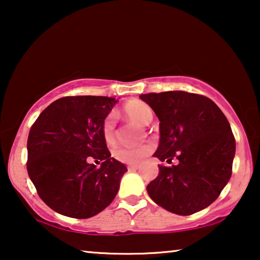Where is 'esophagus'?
Instances as JSON below:
<instances>
[{"label": "esophagus", "instance_id": "1", "mask_svg": "<svg viewBox=\"0 0 260 260\" xmlns=\"http://www.w3.org/2000/svg\"><path fill=\"white\" fill-rule=\"evenodd\" d=\"M127 169H129V170H137L138 166L137 165H129V166H127Z\"/></svg>", "mask_w": 260, "mask_h": 260}]
</instances>
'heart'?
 Segmentation results:
<instances>
[{
  "label": "heart",
  "mask_w": 260,
  "mask_h": 260,
  "mask_svg": "<svg viewBox=\"0 0 260 260\" xmlns=\"http://www.w3.org/2000/svg\"><path fill=\"white\" fill-rule=\"evenodd\" d=\"M124 111L131 119L140 124H148L151 122L152 119V111L145 103L141 101H133L127 103L124 108ZM116 113H110L103 122L102 133L104 141L108 144H112L115 141V127H116ZM151 145L143 144L138 145V147L129 148V147H122L115 150V157L118 161L123 163H138L143 159L145 156L151 152Z\"/></svg>",
  "instance_id": "obj_1"
}]
</instances>
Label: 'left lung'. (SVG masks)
<instances>
[{
    "mask_svg": "<svg viewBox=\"0 0 260 260\" xmlns=\"http://www.w3.org/2000/svg\"><path fill=\"white\" fill-rule=\"evenodd\" d=\"M159 120L155 157L176 166H158L147 186L149 197L167 211L190 215L208 207L232 175L236 140L218 105L184 91L141 94Z\"/></svg>",
    "mask_w": 260,
    "mask_h": 260,
    "instance_id": "obj_1",
    "label": "left lung"
}]
</instances>
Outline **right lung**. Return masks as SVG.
I'll use <instances>...</instances> for the list:
<instances>
[{
    "label": "right lung",
    "instance_id": "add662e5",
    "mask_svg": "<svg viewBox=\"0 0 260 260\" xmlns=\"http://www.w3.org/2000/svg\"><path fill=\"white\" fill-rule=\"evenodd\" d=\"M116 98L76 95L53 102L30 127L27 172L41 200L60 214L87 219L118 193L126 167L111 157L103 122ZM101 162L99 169L89 163Z\"/></svg>",
    "mask_w": 260,
    "mask_h": 260
}]
</instances>
